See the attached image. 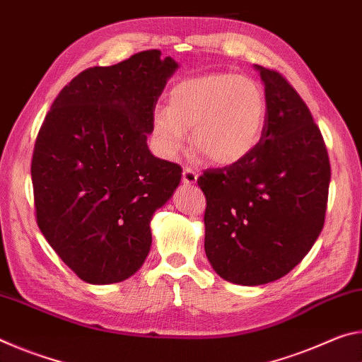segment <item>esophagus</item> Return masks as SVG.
I'll return each mask as SVG.
<instances>
[{
	"mask_svg": "<svg viewBox=\"0 0 362 362\" xmlns=\"http://www.w3.org/2000/svg\"><path fill=\"white\" fill-rule=\"evenodd\" d=\"M196 180H198V173H196V170L189 169V168L183 169V173H182V182L185 183V185H194Z\"/></svg>",
	"mask_w": 362,
	"mask_h": 362,
	"instance_id": "obj_1",
	"label": "esophagus"
}]
</instances>
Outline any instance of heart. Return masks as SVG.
Instances as JSON below:
<instances>
[{"mask_svg": "<svg viewBox=\"0 0 362 362\" xmlns=\"http://www.w3.org/2000/svg\"><path fill=\"white\" fill-rule=\"evenodd\" d=\"M265 95L247 76L209 73L187 78L170 89L168 108L153 112L151 131L164 158H179L192 131L198 155L231 166L255 150L265 124Z\"/></svg>", "mask_w": 362, "mask_h": 362, "instance_id": "heart-1", "label": "heart"}]
</instances>
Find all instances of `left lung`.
Masks as SVG:
<instances>
[{
    "label": "left lung",
    "mask_w": 362,
    "mask_h": 362,
    "mask_svg": "<svg viewBox=\"0 0 362 362\" xmlns=\"http://www.w3.org/2000/svg\"><path fill=\"white\" fill-rule=\"evenodd\" d=\"M254 66L267 102L260 142L198 179L207 260L241 286L272 283L302 262L324 226L330 182L326 145L302 97L278 71Z\"/></svg>",
    "instance_id": "obj_1"
}]
</instances>
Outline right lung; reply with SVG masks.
Segmentation results:
<instances>
[{
  "mask_svg": "<svg viewBox=\"0 0 362 362\" xmlns=\"http://www.w3.org/2000/svg\"><path fill=\"white\" fill-rule=\"evenodd\" d=\"M179 69L158 49L79 73L60 90L35 142L36 222L78 278H131L151 247L150 222L182 168L151 155L158 97Z\"/></svg>",
  "mask_w": 362,
  "mask_h": 362,
  "instance_id": "obj_1",
  "label": "right lung"
}]
</instances>
